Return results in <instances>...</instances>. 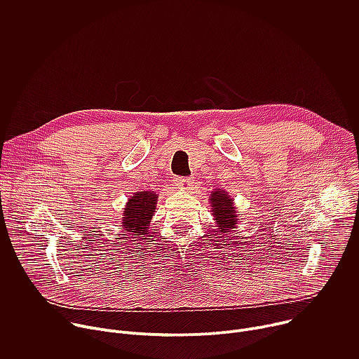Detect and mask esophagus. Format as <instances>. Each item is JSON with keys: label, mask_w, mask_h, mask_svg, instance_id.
<instances>
[{"label": "esophagus", "mask_w": 359, "mask_h": 359, "mask_svg": "<svg viewBox=\"0 0 359 359\" xmlns=\"http://www.w3.org/2000/svg\"><path fill=\"white\" fill-rule=\"evenodd\" d=\"M175 182H176V184L179 186V187H182V189H190V186L194 183L193 182V177H180V176H177L176 179H175Z\"/></svg>", "instance_id": "obj_1"}]
</instances>
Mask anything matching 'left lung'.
<instances>
[{
	"instance_id": "left-lung-1",
	"label": "left lung",
	"mask_w": 359,
	"mask_h": 359,
	"mask_svg": "<svg viewBox=\"0 0 359 359\" xmlns=\"http://www.w3.org/2000/svg\"><path fill=\"white\" fill-rule=\"evenodd\" d=\"M210 203L219 231L229 233L231 229L236 227L238 220V215L236 212V208L233 206V198L229 196L227 191L215 189L210 196Z\"/></svg>"
}]
</instances>
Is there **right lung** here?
I'll list each match as a JSON object with an SVG mask.
<instances>
[{
	"label": "right lung",
	"instance_id": "obj_1",
	"mask_svg": "<svg viewBox=\"0 0 359 359\" xmlns=\"http://www.w3.org/2000/svg\"><path fill=\"white\" fill-rule=\"evenodd\" d=\"M158 194L155 191H137L135 193L123 210L122 226L133 236L147 234V229L155 215Z\"/></svg>",
	"mask_w": 359,
	"mask_h": 359
}]
</instances>
